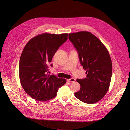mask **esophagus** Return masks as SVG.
<instances>
[{"label": "esophagus", "instance_id": "34e87169", "mask_svg": "<svg viewBox=\"0 0 130 130\" xmlns=\"http://www.w3.org/2000/svg\"><path fill=\"white\" fill-rule=\"evenodd\" d=\"M67 80L69 82H75V79L74 78H70V79H68Z\"/></svg>", "mask_w": 130, "mask_h": 130}]
</instances>
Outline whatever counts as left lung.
<instances>
[{
	"mask_svg": "<svg viewBox=\"0 0 130 130\" xmlns=\"http://www.w3.org/2000/svg\"><path fill=\"white\" fill-rule=\"evenodd\" d=\"M77 50L86 77L77 79L80 90L75 96L82 102L94 104L103 98L110 87L112 75V60L106 47L91 32L79 31L69 34Z\"/></svg>",
	"mask_w": 130,
	"mask_h": 130,
	"instance_id": "left-lung-1",
	"label": "left lung"
}]
</instances>
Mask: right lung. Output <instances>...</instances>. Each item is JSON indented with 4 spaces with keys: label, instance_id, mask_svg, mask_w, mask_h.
<instances>
[{
    "label": "right lung",
    "instance_id": "1",
    "mask_svg": "<svg viewBox=\"0 0 130 130\" xmlns=\"http://www.w3.org/2000/svg\"><path fill=\"white\" fill-rule=\"evenodd\" d=\"M68 34L43 33L29 40L20 56L19 76L23 89L39 101L51 100L66 83L64 78L48 75L52 59L59 47L67 39Z\"/></svg>",
    "mask_w": 130,
    "mask_h": 130
}]
</instances>
